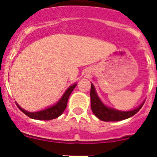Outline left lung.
<instances>
[{"mask_svg":"<svg viewBox=\"0 0 157 157\" xmlns=\"http://www.w3.org/2000/svg\"><path fill=\"white\" fill-rule=\"evenodd\" d=\"M90 102L91 109H92L94 114L95 115L99 120L102 121H121L126 120L134 115L141 109L145 102H142L138 108L130 111H120L115 109L113 108H110L105 105L101 101L98 97V94L96 92L95 87L91 83L90 89Z\"/></svg>","mask_w":157,"mask_h":157,"instance_id":"obj_1","label":"left lung"}]
</instances>
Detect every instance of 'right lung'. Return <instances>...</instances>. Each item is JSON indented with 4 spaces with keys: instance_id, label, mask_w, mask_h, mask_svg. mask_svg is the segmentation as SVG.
<instances>
[{
    "instance_id": "add662e5",
    "label": "right lung",
    "mask_w": 157,
    "mask_h": 157,
    "mask_svg": "<svg viewBox=\"0 0 157 157\" xmlns=\"http://www.w3.org/2000/svg\"><path fill=\"white\" fill-rule=\"evenodd\" d=\"M76 85H77V83H74L73 85L69 86L68 88L66 90L64 94H63L61 98H60L55 105H53L52 106L48 107V108H47V109H43V110L38 111V112H30L23 109V108H21L17 103H16V105H17L18 108H19L26 116L31 118V119L38 120H53V119H56V118L59 117V116H61L62 113L63 112V111L65 110L67 105V101H68L69 97H70L72 91L74 90V89L75 88Z\"/></svg>"
}]
</instances>
